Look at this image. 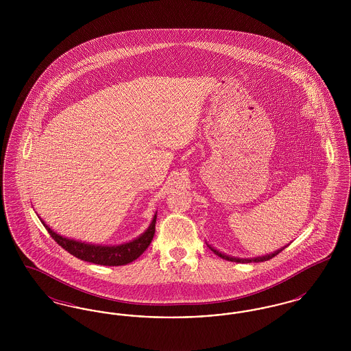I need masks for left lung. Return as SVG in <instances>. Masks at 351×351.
Listing matches in <instances>:
<instances>
[{"label":"left lung","instance_id":"left-lung-1","mask_svg":"<svg viewBox=\"0 0 351 351\" xmlns=\"http://www.w3.org/2000/svg\"><path fill=\"white\" fill-rule=\"evenodd\" d=\"M285 247H287V246H284L283 249L276 250L275 252H272V254H267V255H265V256H258V258H251V259H242V258H233V256L225 255V254H222V252H219V251L209 246V249L213 251L218 256H221L222 259H226V261H230V262H237V263H251V262H265V261H269V259H272L274 256H276L280 251H283Z\"/></svg>","mask_w":351,"mask_h":351}]
</instances>
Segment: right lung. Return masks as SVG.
<instances>
[{"instance_id": "right-lung-1", "label": "right lung", "mask_w": 351, "mask_h": 351, "mask_svg": "<svg viewBox=\"0 0 351 351\" xmlns=\"http://www.w3.org/2000/svg\"><path fill=\"white\" fill-rule=\"evenodd\" d=\"M42 221V219H40ZM155 222H156V213L152 217L149 229L143 234H141L134 241L117 245V246H102V245H90L80 241L69 239L66 237H62L55 233L50 226L42 221L47 232L50 233L53 241L62 246L64 250H67L73 256L101 266H123L128 263H132L136 258H139L145 250L150 246L151 241L155 234Z\"/></svg>"}]
</instances>
